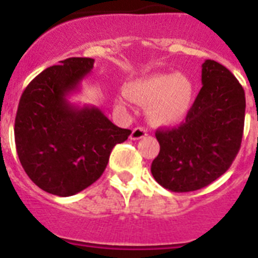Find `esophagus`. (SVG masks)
<instances>
[{"mask_svg":"<svg viewBox=\"0 0 258 258\" xmlns=\"http://www.w3.org/2000/svg\"><path fill=\"white\" fill-rule=\"evenodd\" d=\"M147 135V130H145L143 127H135L133 130V133H131V139L133 141H138V139H142V138H145Z\"/></svg>","mask_w":258,"mask_h":258,"instance_id":"34e87169","label":"esophagus"}]
</instances>
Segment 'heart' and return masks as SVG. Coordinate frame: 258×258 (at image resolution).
Returning a JSON list of instances; mask_svg holds the SVG:
<instances>
[{
  "label": "heart",
  "instance_id": "heart-1",
  "mask_svg": "<svg viewBox=\"0 0 258 258\" xmlns=\"http://www.w3.org/2000/svg\"><path fill=\"white\" fill-rule=\"evenodd\" d=\"M127 96L149 107L153 124L171 125L183 120L191 108L194 87L191 80L178 74H159L134 80L125 88Z\"/></svg>",
  "mask_w": 258,
  "mask_h": 258
}]
</instances>
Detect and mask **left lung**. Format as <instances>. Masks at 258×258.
Returning <instances> with one entry per match:
<instances>
[{"label": "left lung", "instance_id": "8db88e82", "mask_svg": "<svg viewBox=\"0 0 258 258\" xmlns=\"http://www.w3.org/2000/svg\"><path fill=\"white\" fill-rule=\"evenodd\" d=\"M245 92L230 71L214 60L202 64V88L174 128L157 130L161 150L151 174L175 192L196 191L220 178L240 151Z\"/></svg>", "mask_w": 258, "mask_h": 258}]
</instances>
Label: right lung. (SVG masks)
<instances>
[{"label":"right lung","instance_id":"1","mask_svg":"<svg viewBox=\"0 0 258 258\" xmlns=\"http://www.w3.org/2000/svg\"><path fill=\"white\" fill-rule=\"evenodd\" d=\"M93 62L89 57H71L46 68L28 84L18 103V159L30 179L53 196H74L96 182L113 147L131 134L97 107H79L67 99L79 91Z\"/></svg>","mask_w":258,"mask_h":258}]
</instances>
